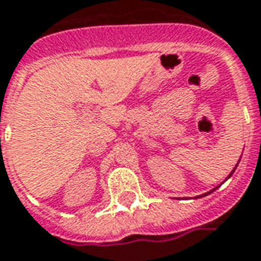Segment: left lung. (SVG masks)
<instances>
[{
	"label": "left lung",
	"mask_w": 261,
	"mask_h": 261,
	"mask_svg": "<svg viewBox=\"0 0 261 261\" xmlns=\"http://www.w3.org/2000/svg\"><path fill=\"white\" fill-rule=\"evenodd\" d=\"M234 169H236V168H234ZM234 169H233L232 172H230V175H232L233 172H234ZM230 175H229V176H230ZM229 176H227V178H229ZM213 191H215V189H213ZM213 191H211V192H213ZM211 192H207V194H211ZM207 194H205V195H207ZM205 195H203V196H205ZM198 198H200V196H198Z\"/></svg>",
	"instance_id": "left-lung-1"
}]
</instances>
